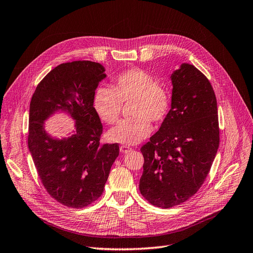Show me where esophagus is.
<instances>
[{
    "label": "esophagus",
    "mask_w": 253,
    "mask_h": 253,
    "mask_svg": "<svg viewBox=\"0 0 253 253\" xmlns=\"http://www.w3.org/2000/svg\"><path fill=\"white\" fill-rule=\"evenodd\" d=\"M131 150H132V148L129 147V146H126V145H123V146L120 147V151H121L122 153H127V152L131 151Z\"/></svg>",
    "instance_id": "1"
}]
</instances>
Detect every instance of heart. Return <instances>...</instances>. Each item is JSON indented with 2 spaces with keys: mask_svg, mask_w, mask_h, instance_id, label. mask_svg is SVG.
<instances>
[{
  "mask_svg": "<svg viewBox=\"0 0 253 253\" xmlns=\"http://www.w3.org/2000/svg\"><path fill=\"white\" fill-rule=\"evenodd\" d=\"M129 105V118L112 128L111 142L126 146L142 142L152 131L150 122L160 124L167 118L171 106L170 92L152 75L131 68L120 73L112 80L111 88L99 86L93 93L92 105L99 118L107 124H115L121 117L123 104Z\"/></svg>",
  "mask_w": 253,
  "mask_h": 253,
  "instance_id": "obj_1",
  "label": "heart"
}]
</instances>
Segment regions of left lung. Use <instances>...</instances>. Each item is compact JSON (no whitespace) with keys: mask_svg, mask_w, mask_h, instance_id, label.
I'll return each instance as SVG.
<instances>
[{"mask_svg":"<svg viewBox=\"0 0 253 253\" xmlns=\"http://www.w3.org/2000/svg\"><path fill=\"white\" fill-rule=\"evenodd\" d=\"M171 80L169 114L141 148L144 171L139 192L162 209L181 204L198 192L220 143L217 99L205 75L183 63Z\"/></svg>","mask_w":253,"mask_h":253,"instance_id":"8db88e82","label":"left lung"}]
</instances>
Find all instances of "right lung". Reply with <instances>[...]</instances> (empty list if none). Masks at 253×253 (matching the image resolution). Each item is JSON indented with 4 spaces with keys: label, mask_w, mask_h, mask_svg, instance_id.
Segmentation results:
<instances>
[{
    "label": "right lung",
    "mask_w": 253,
    "mask_h": 253,
    "mask_svg": "<svg viewBox=\"0 0 253 253\" xmlns=\"http://www.w3.org/2000/svg\"><path fill=\"white\" fill-rule=\"evenodd\" d=\"M98 62L61 63L39 83L30 102L28 146L41 181L53 199L71 209H83L103 193L118 144H100L103 126L93 108V93L106 77ZM58 109L77 121V132L53 140L43 121Z\"/></svg>",
    "instance_id": "obj_1"
}]
</instances>
